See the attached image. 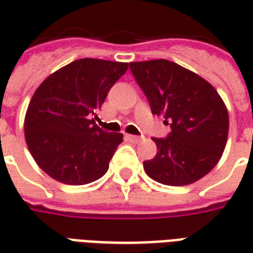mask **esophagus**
<instances>
[{"label": "esophagus", "mask_w": 253, "mask_h": 253, "mask_svg": "<svg viewBox=\"0 0 253 253\" xmlns=\"http://www.w3.org/2000/svg\"><path fill=\"white\" fill-rule=\"evenodd\" d=\"M127 141H130V142H139L141 141V138L137 137V135H130V134H127L126 135Z\"/></svg>", "instance_id": "esophagus-1"}]
</instances>
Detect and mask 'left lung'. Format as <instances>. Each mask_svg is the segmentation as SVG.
I'll return each mask as SVG.
<instances>
[{
    "label": "left lung",
    "mask_w": 253,
    "mask_h": 253,
    "mask_svg": "<svg viewBox=\"0 0 253 253\" xmlns=\"http://www.w3.org/2000/svg\"><path fill=\"white\" fill-rule=\"evenodd\" d=\"M153 115L172 131L153 138L156 157L143 161L149 177L165 186H188L218 164L229 132L228 108L211 84L167 59L130 63Z\"/></svg>",
    "instance_id": "left-lung-1"
}]
</instances>
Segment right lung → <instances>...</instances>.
Here are the masks:
<instances>
[{
	"instance_id": "1",
	"label": "right lung",
	"mask_w": 253,
	"mask_h": 253,
	"mask_svg": "<svg viewBox=\"0 0 253 253\" xmlns=\"http://www.w3.org/2000/svg\"><path fill=\"white\" fill-rule=\"evenodd\" d=\"M127 62L83 58L58 69L38 86L24 119L31 156L47 175L69 186L97 180L123 141L94 123Z\"/></svg>"
}]
</instances>
